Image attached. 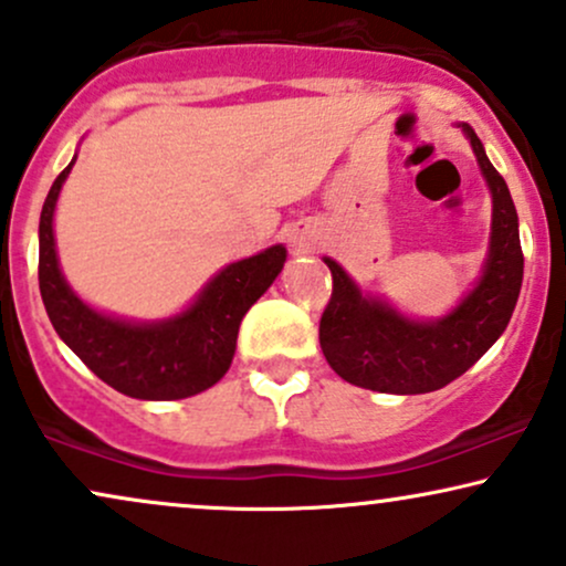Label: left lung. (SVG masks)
Returning <instances> with one entry per match:
<instances>
[{"instance_id": "left-lung-1", "label": "left lung", "mask_w": 566, "mask_h": 566, "mask_svg": "<svg viewBox=\"0 0 566 566\" xmlns=\"http://www.w3.org/2000/svg\"><path fill=\"white\" fill-rule=\"evenodd\" d=\"M464 132L493 192L485 274L459 308L440 322L421 324L360 295L350 276L332 258H324L332 271V297L322 313L318 339L329 366L345 382L395 395L440 390L478 364L512 318L524 271L516 208L474 128L464 126Z\"/></svg>"}]
</instances>
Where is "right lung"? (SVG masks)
I'll use <instances>...</instances> for the list:
<instances>
[{
	"label": "right lung",
	"mask_w": 566,
	"mask_h": 566,
	"mask_svg": "<svg viewBox=\"0 0 566 566\" xmlns=\"http://www.w3.org/2000/svg\"><path fill=\"white\" fill-rule=\"evenodd\" d=\"M65 168L39 218V290L63 343L113 390L139 400H179L208 390L229 371L244 313L279 276L282 244L231 263L202 290L192 308L160 324H128L102 316L73 295L60 274L52 216Z\"/></svg>",
	"instance_id": "right-lung-1"
}]
</instances>
